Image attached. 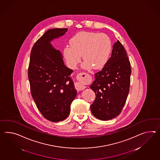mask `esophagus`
Segmentation results:
<instances>
[{
	"label": "esophagus",
	"mask_w": 160,
	"mask_h": 160,
	"mask_svg": "<svg viewBox=\"0 0 160 160\" xmlns=\"http://www.w3.org/2000/svg\"><path fill=\"white\" fill-rule=\"evenodd\" d=\"M83 73H80V74H78V76H80V78H82V75ZM75 87H76V88L78 91H82V90H84L86 88V87L84 85H82V84H80V82H76V84H75Z\"/></svg>",
	"instance_id": "esophagus-1"
}]
</instances>
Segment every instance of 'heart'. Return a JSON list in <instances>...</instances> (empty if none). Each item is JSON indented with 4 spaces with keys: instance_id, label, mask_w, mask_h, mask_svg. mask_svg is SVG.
Wrapping results in <instances>:
<instances>
[{
    "instance_id": "b5f03b06",
    "label": "heart",
    "mask_w": 160,
    "mask_h": 160,
    "mask_svg": "<svg viewBox=\"0 0 160 160\" xmlns=\"http://www.w3.org/2000/svg\"><path fill=\"white\" fill-rule=\"evenodd\" d=\"M111 51V41L105 34L80 32L70 39V45L65 47L63 55L71 69L76 68L82 55L84 69H99L105 65Z\"/></svg>"
}]
</instances>
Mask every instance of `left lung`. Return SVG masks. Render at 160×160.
Here are the masks:
<instances>
[{
  "label": "left lung",
  "mask_w": 160,
  "mask_h": 160,
  "mask_svg": "<svg viewBox=\"0 0 160 160\" xmlns=\"http://www.w3.org/2000/svg\"><path fill=\"white\" fill-rule=\"evenodd\" d=\"M131 74L127 54L117 40L110 58L102 70L95 74V80L90 86L96 95L90 106L95 117L106 121L121 113L128 95Z\"/></svg>",
  "instance_id": "left-lung-1"
}]
</instances>
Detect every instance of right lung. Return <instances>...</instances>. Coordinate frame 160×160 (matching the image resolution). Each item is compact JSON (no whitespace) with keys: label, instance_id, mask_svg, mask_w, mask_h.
<instances>
[{"label":"right lung","instance_id":"1","mask_svg":"<svg viewBox=\"0 0 160 160\" xmlns=\"http://www.w3.org/2000/svg\"><path fill=\"white\" fill-rule=\"evenodd\" d=\"M68 29L48 30L37 40L31 52L28 78L32 97L40 112L52 122L66 119L77 95L70 76L73 70L65 65L61 52L51 44L54 39L64 35Z\"/></svg>","mask_w":160,"mask_h":160}]
</instances>
